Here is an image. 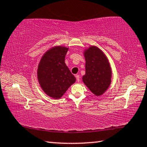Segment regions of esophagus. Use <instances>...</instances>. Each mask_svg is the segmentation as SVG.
<instances>
[{"instance_id": "1", "label": "esophagus", "mask_w": 147, "mask_h": 147, "mask_svg": "<svg viewBox=\"0 0 147 147\" xmlns=\"http://www.w3.org/2000/svg\"><path fill=\"white\" fill-rule=\"evenodd\" d=\"M75 76H76V80L78 81V82H79V81H80V75H79V74H76Z\"/></svg>"}]
</instances>
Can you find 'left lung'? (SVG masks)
I'll use <instances>...</instances> for the list:
<instances>
[{
	"label": "left lung",
	"mask_w": 147,
	"mask_h": 147,
	"mask_svg": "<svg viewBox=\"0 0 147 147\" xmlns=\"http://www.w3.org/2000/svg\"><path fill=\"white\" fill-rule=\"evenodd\" d=\"M86 74L82 80L92 93L100 96L111 84V70L108 59L96 47L92 46L84 52Z\"/></svg>",
	"instance_id": "left-lung-1"
}]
</instances>
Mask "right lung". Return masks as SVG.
<instances>
[{
    "label": "right lung",
    "instance_id": "1",
    "mask_svg": "<svg viewBox=\"0 0 147 147\" xmlns=\"http://www.w3.org/2000/svg\"><path fill=\"white\" fill-rule=\"evenodd\" d=\"M68 48L56 47L42 57L38 69V78L42 89L52 98H59L76 81L65 63Z\"/></svg>",
    "mask_w": 147,
    "mask_h": 147
}]
</instances>
